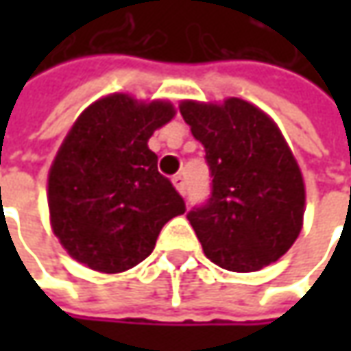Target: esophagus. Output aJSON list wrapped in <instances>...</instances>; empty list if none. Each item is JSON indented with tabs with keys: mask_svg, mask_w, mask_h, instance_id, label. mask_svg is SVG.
I'll return each instance as SVG.
<instances>
[{
	"mask_svg": "<svg viewBox=\"0 0 351 351\" xmlns=\"http://www.w3.org/2000/svg\"><path fill=\"white\" fill-rule=\"evenodd\" d=\"M171 182H173V185H176V189H178L182 195H185V191H187V185H185V180H183L182 176H176Z\"/></svg>",
	"mask_w": 351,
	"mask_h": 351,
	"instance_id": "1",
	"label": "esophagus"
}]
</instances>
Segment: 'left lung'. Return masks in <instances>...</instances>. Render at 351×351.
Returning a JSON list of instances; mask_svg holds the SVG:
<instances>
[{
  "label": "left lung",
  "mask_w": 351,
  "mask_h": 351,
  "mask_svg": "<svg viewBox=\"0 0 351 351\" xmlns=\"http://www.w3.org/2000/svg\"><path fill=\"white\" fill-rule=\"evenodd\" d=\"M180 113L205 146L210 197L187 219L205 256L238 274L277 262L303 228L304 183L277 125L256 105L182 101Z\"/></svg>",
  "instance_id": "left-lung-1"
}]
</instances>
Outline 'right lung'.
I'll return each mask as SVG.
<instances>
[{"label": "right lung", "instance_id": "right-lung-1", "mask_svg": "<svg viewBox=\"0 0 351 351\" xmlns=\"http://www.w3.org/2000/svg\"><path fill=\"white\" fill-rule=\"evenodd\" d=\"M173 115L168 101L113 93L77 117L48 173L50 224L75 262L127 271L152 254L162 226L185 213L148 148Z\"/></svg>", "mask_w": 351, "mask_h": 351}]
</instances>
